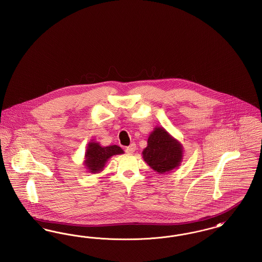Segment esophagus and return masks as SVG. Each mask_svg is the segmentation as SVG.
<instances>
[{
	"label": "esophagus",
	"mask_w": 262,
	"mask_h": 262,
	"mask_svg": "<svg viewBox=\"0 0 262 262\" xmlns=\"http://www.w3.org/2000/svg\"><path fill=\"white\" fill-rule=\"evenodd\" d=\"M137 150V145L135 143H132L129 146L125 147V152L128 154H133Z\"/></svg>",
	"instance_id": "obj_1"
}]
</instances>
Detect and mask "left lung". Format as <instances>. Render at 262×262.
<instances>
[{"instance_id": "left-lung-1", "label": "left lung", "mask_w": 262, "mask_h": 262, "mask_svg": "<svg viewBox=\"0 0 262 262\" xmlns=\"http://www.w3.org/2000/svg\"><path fill=\"white\" fill-rule=\"evenodd\" d=\"M184 149L179 140L162 126H156L142 151L144 161L158 174H167L177 169L183 161Z\"/></svg>"}]
</instances>
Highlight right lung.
<instances>
[{
	"instance_id": "1",
	"label": "right lung",
	"mask_w": 262,
	"mask_h": 262,
	"mask_svg": "<svg viewBox=\"0 0 262 262\" xmlns=\"http://www.w3.org/2000/svg\"><path fill=\"white\" fill-rule=\"evenodd\" d=\"M123 153L124 150L118 145L101 146L99 142L90 141L85 151V160L83 162V165L85 166V169L88 170V173L98 174L104 170L106 163L112 156Z\"/></svg>"
}]
</instances>
